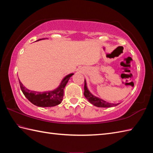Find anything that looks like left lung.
<instances>
[{"instance_id":"8db88e82","label":"left lung","mask_w":153,"mask_h":153,"mask_svg":"<svg viewBox=\"0 0 153 153\" xmlns=\"http://www.w3.org/2000/svg\"><path fill=\"white\" fill-rule=\"evenodd\" d=\"M84 96L85 97V98L88 100V101L91 103L92 105H95L97 107H102V108H108V107H112L115 106L119 105L118 104H114V103H109L108 102L105 101L99 98L92 95L91 93L89 92V91L87 89L86 81L85 79V85H84Z\"/></svg>"}]
</instances>
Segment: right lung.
Returning a JSON list of instances; mask_svg holds the SVG:
<instances>
[{
  "label": "right lung",
  "mask_w": 153,
  "mask_h": 153,
  "mask_svg": "<svg viewBox=\"0 0 153 153\" xmlns=\"http://www.w3.org/2000/svg\"><path fill=\"white\" fill-rule=\"evenodd\" d=\"M73 75L74 74L68 75L62 81L60 85L58 86V88L53 91H30L25 88L19 80V83L22 93L32 104L39 107H51L56 106L61 103L64 96V87L68 82L70 77Z\"/></svg>",
  "instance_id": "add662e5"
}]
</instances>
